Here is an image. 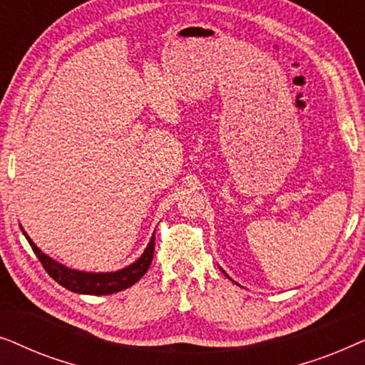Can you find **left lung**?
<instances>
[{
    "label": "left lung",
    "instance_id": "left-lung-1",
    "mask_svg": "<svg viewBox=\"0 0 365 365\" xmlns=\"http://www.w3.org/2000/svg\"><path fill=\"white\" fill-rule=\"evenodd\" d=\"M221 271H222V269H221ZM222 272H224V271H222ZM224 274H226V272H224ZM226 276H227V274H226ZM227 277H229V276H227ZM229 279H231V277H229ZM231 281H232V279H231ZM236 284H237V282H236Z\"/></svg>",
    "mask_w": 365,
    "mask_h": 365
}]
</instances>
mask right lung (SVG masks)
<instances>
[{"label":"right lung","mask_w":365,"mask_h":365,"mask_svg":"<svg viewBox=\"0 0 365 365\" xmlns=\"http://www.w3.org/2000/svg\"><path fill=\"white\" fill-rule=\"evenodd\" d=\"M21 231L24 237L28 239L29 246L36 254L39 262L43 264L44 271L51 276L58 284H61L63 287H66L68 291L78 292V294H89V296H108V294H114L124 289L131 287L133 284H136L141 279L146 271L151 266L153 256H154V234L149 241L148 247L144 249L141 257L136 259L129 266L119 269L114 272H86V271H76V269L63 266L61 262L54 261L53 257H49L48 254H44L36 244L31 241V237L24 232L23 226Z\"/></svg>","instance_id":"add662e5"}]
</instances>
